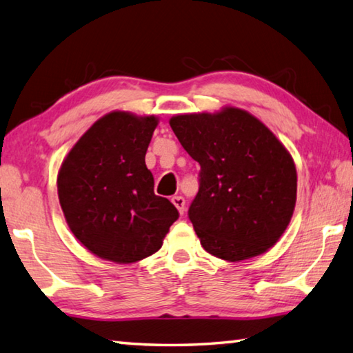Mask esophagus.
I'll return each instance as SVG.
<instances>
[{"mask_svg":"<svg viewBox=\"0 0 353 353\" xmlns=\"http://www.w3.org/2000/svg\"><path fill=\"white\" fill-rule=\"evenodd\" d=\"M172 203H174V205H175V208L178 209V212H179V214H184V205H185V201H184V198L183 196H174V198H172Z\"/></svg>","mask_w":353,"mask_h":353,"instance_id":"1","label":"esophagus"}]
</instances>
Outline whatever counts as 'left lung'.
Here are the masks:
<instances>
[{"label":"left lung","mask_w":353,"mask_h":353,"mask_svg":"<svg viewBox=\"0 0 353 353\" xmlns=\"http://www.w3.org/2000/svg\"><path fill=\"white\" fill-rule=\"evenodd\" d=\"M169 124L199 163V190L189 218L210 255L236 263L274 248L294 215V158L248 110L183 114Z\"/></svg>","instance_id":"left-lung-1"}]
</instances>
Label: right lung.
I'll list each match as a JSON object with an SVG mask.
<instances>
[{"label":"right lung","instance_id":"obj_1","mask_svg":"<svg viewBox=\"0 0 353 353\" xmlns=\"http://www.w3.org/2000/svg\"><path fill=\"white\" fill-rule=\"evenodd\" d=\"M158 117L114 110L85 130L58 170V198L85 249L117 264L161 249L178 210L154 192L145 152Z\"/></svg>","mask_w":353,"mask_h":353}]
</instances>
